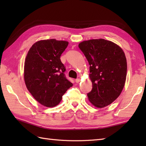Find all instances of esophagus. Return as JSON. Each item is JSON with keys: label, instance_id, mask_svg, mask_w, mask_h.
<instances>
[{"label": "esophagus", "instance_id": "1", "mask_svg": "<svg viewBox=\"0 0 146 146\" xmlns=\"http://www.w3.org/2000/svg\"><path fill=\"white\" fill-rule=\"evenodd\" d=\"M80 82V78H76L75 80V82L77 83H78Z\"/></svg>", "mask_w": 146, "mask_h": 146}]
</instances>
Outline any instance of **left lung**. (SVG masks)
<instances>
[{"label": "left lung", "mask_w": 146, "mask_h": 146, "mask_svg": "<svg viewBox=\"0 0 146 146\" xmlns=\"http://www.w3.org/2000/svg\"><path fill=\"white\" fill-rule=\"evenodd\" d=\"M78 47L90 64L92 89L88 100L98 108L107 106L120 95L127 75L124 52L113 42L104 39L80 42Z\"/></svg>", "instance_id": "8db88e82"}]
</instances>
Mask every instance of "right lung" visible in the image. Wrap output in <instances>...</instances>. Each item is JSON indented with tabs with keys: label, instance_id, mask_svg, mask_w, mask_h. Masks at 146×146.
Segmentation results:
<instances>
[{
	"label": "right lung",
	"instance_id": "right-lung-1",
	"mask_svg": "<svg viewBox=\"0 0 146 146\" xmlns=\"http://www.w3.org/2000/svg\"><path fill=\"white\" fill-rule=\"evenodd\" d=\"M68 42L54 39L41 40L30 48L24 63V81L36 100L47 107L59 104L68 88L73 86L64 75L60 56Z\"/></svg>",
	"mask_w": 146,
	"mask_h": 146
}]
</instances>
